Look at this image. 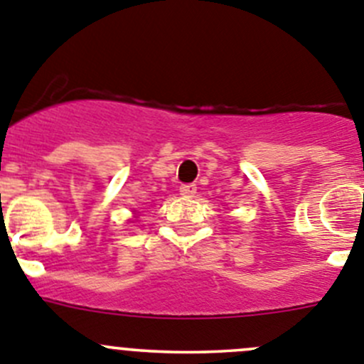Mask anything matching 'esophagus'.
Returning a JSON list of instances; mask_svg holds the SVG:
<instances>
[{
	"mask_svg": "<svg viewBox=\"0 0 364 364\" xmlns=\"http://www.w3.org/2000/svg\"><path fill=\"white\" fill-rule=\"evenodd\" d=\"M179 192H181V196H193V193L198 192V186L193 185V183H190V185H181L179 186Z\"/></svg>",
	"mask_w": 364,
	"mask_h": 364,
	"instance_id": "1",
	"label": "esophagus"
}]
</instances>
